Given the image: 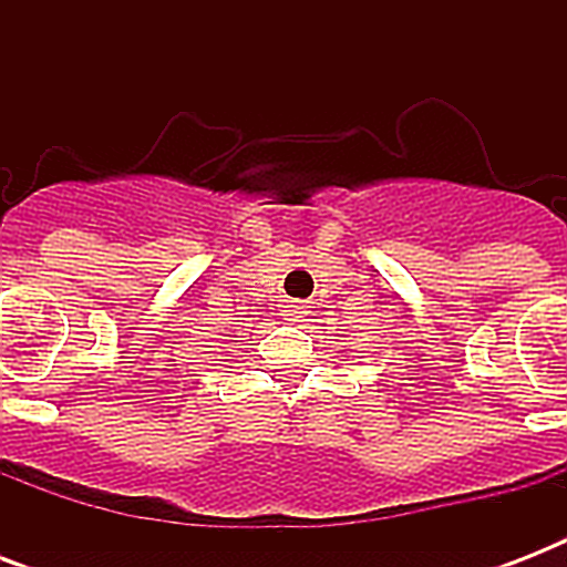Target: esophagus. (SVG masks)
Segmentation results:
<instances>
[{"instance_id":"1","label":"esophagus","mask_w":567,"mask_h":567,"mask_svg":"<svg viewBox=\"0 0 567 567\" xmlns=\"http://www.w3.org/2000/svg\"><path fill=\"white\" fill-rule=\"evenodd\" d=\"M282 315H285V320H291V323H300V320H306V315H309V311H306V306H302V302H285V309H282Z\"/></svg>"}]
</instances>
